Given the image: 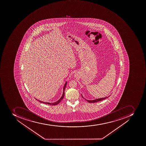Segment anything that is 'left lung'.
<instances>
[{
	"instance_id": "1",
	"label": "left lung",
	"mask_w": 146,
	"mask_h": 146,
	"mask_svg": "<svg viewBox=\"0 0 146 146\" xmlns=\"http://www.w3.org/2000/svg\"><path fill=\"white\" fill-rule=\"evenodd\" d=\"M82 98H84V97H83V96L82 95ZM108 97H105V98H103L97 99L94 100H92V101H91V100H86V101H87L88 102H89V103H95V102H100V101H102L103 100H105L106 98H108Z\"/></svg>"
}]
</instances>
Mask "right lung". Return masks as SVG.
Wrapping results in <instances>:
<instances>
[{
	"label": "right lung",
	"mask_w": 146,
	"mask_h": 146,
	"mask_svg": "<svg viewBox=\"0 0 146 146\" xmlns=\"http://www.w3.org/2000/svg\"><path fill=\"white\" fill-rule=\"evenodd\" d=\"M66 84L67 82H66V83H65V84H64V87L63 93V95H62L61 98H60L58 101H57L56 102H54V103H48V102H46V103H45V102H41V101H38V102H42V103H44V104H49V105H57V104H59L60 102H61V100H62L63 99L64 96V90H65V88H66Z\"/></svg>",
	"instance_id": "add662e5"
}]
</instances>
